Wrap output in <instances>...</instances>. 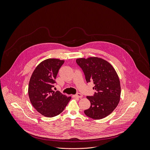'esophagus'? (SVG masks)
<instances>
[{
	"mask_svg": "<svg viewBox=\"0 0 150 150\" xmlns=\"http://www.w3.org/2000/svg\"><path fill=\"white\" fill-rule=\"evenodd\" d=\"M83 97V96L81 94H80V93H78V94H75V95H73L72 96V97L73 98H82Z\"/></svg>",
	"mask_w": 150,
	"mask_h": 150,
	"instance_id": "esophagus-1",
	"label": "esophagus"
}]
</instances>
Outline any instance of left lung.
Segmentation results:
<instances>
[{
  "mask_svg": "<svg viewBox=\"0 0 150 150\" xmlns=\"http://www.w3.org/2000/svg\"><path fill=\"white\" fill-rule=\"evenodd\" d=\"M77 64L82 69L87 82L94 84V96H87L90 107L85 115L98 120L108 116L116 109L120 100L121 86L114 67L106 60L98 57L78 58Z\"/></svg>",
  "mask_w": 150,
  "mask_h": 150,
  "instance_id": "obj_1",
  "label": "left lung"
}]
</instances>
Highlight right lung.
<instances>
[{"label": "right lung", "mask_w": 150, "mask_h": 150, "mask_svg": "<svg viewBox=\"0 0 150 150\" xmlns=\"http://www.w3.org/2000/svg\"><path fill=\"white\" fill-rule=\"evenodd\" d=\"M64 60L48 59L34 70L28 87L30 101L35 109L44 116L53 117L60 114L71 100L60 91L53 90L58 71Z\"/></svg>", "instance_id": "1"}]
</instances>
